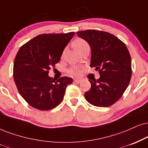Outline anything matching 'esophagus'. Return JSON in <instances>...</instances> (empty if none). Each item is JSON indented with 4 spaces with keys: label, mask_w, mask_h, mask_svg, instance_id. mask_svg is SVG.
I'll list each match as a JSON object with an SVG mask.
<instances>
[{
    "label": "esophagus",
    "mask_w": 148,
    "mask_h": 148,
    "mask_svg": "<svg viewBox=\"0 0 148 148\" xmlns=\"http://www.w3.org/2000/svg\"><path fill=\"white\" fill-rule=\"evenodd\" d=\"M83 81V79L82 78H75V79H74V82H77V83H79Z\"/></svg>",
    "instance_id": "34e87169"
}]
</instances>
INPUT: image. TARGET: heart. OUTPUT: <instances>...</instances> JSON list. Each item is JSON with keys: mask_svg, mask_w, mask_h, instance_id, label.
<instances>
[{"mask_svg": "<svg viewBox=\"0 0 148 148\" xmlns=\"http://www.w3.org/2000/svg\"><path fill=\"white\" fill-rule=\"evenodd\" d=\"M87 45H88V43L84 40L82 39V38H77L73 42V46L77 51H79L80 49H82L83 47ZM69 73L71 75H79L81 73V69H80L79 66H73L71 67L70 69H69Z\"/></svg>", "mask_w": 148, "mask_h": 148, "instance_id": "b5f03b06", "label": "heart"}]
</instances>
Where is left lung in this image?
Instances as JSON below:
<instances>
[{
  "instance_id": "1",
  "label": "left lung",
  "mask_w": 148,
  "mask_h": 148,
  "mask_svg": "<svg viewBox=\"0 0 148 148\" xmlns=\"http://www.w3.org/2000/svg\"><path fill=\"white\" fill-rule=\"evenodd\" d=\"M91 49L90 67L99 71L100 77L91 84L85 92L88 103L97 107H108L121 98L130 83L131 58L123 42L110 33L96 30L77 32Z\"/></svg>"
}]
</instances>
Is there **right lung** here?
I'll return each instance as SVG.
<instances>
[{
  "label": "right lung",
  "mask_w": 148,
  "mask_h": 148,
  "mask_svg": "<svg viewBox=\"0 0 148 148\" xmlns=\"http://www.w3.org/2000/svg\"><path fill=\"white\" fill-rule=\"evenodd\" d=\"M74 35V32L40 34L20 48L14 62V79L20 95L31 106L49 110L62 101L73 79H53L49 76V70L59 62Z\"/></svg>",
  "instance_id": "add662e5"
}]
</instances>
